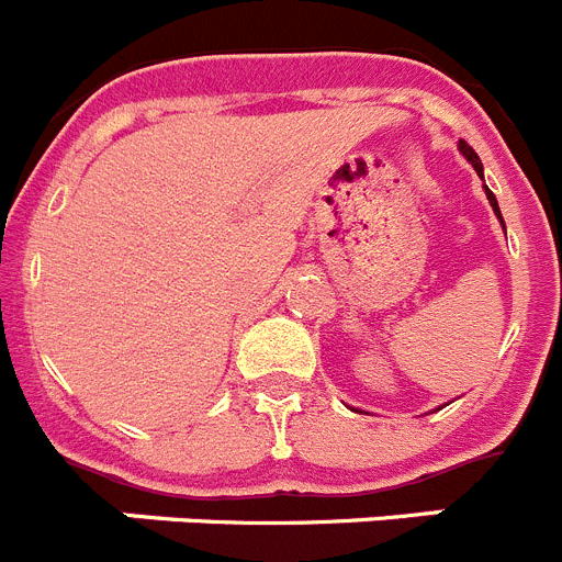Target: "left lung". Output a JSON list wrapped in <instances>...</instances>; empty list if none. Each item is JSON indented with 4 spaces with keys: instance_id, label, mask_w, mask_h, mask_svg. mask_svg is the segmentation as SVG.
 Returning <instances> with one entry per match:
<instances>
[{
    "instance_id": "1",
    "label": "left lung",
    "mask_w": 562,
    "mask_h": 562,
    "mask_svg": "<svg viewBox=\"0 0 562 562\" xmlns=\"http://www.w3.org/2000/svg\"><path fill=\"white\" fill-rule=\"evenodd\" d=\"M459 148H461V154H464L467 160L473 162V168H475V171H479V177H481V171H484V168H481V160H479V154H475V151H473V148L467 146V143H464V140H459ZM486 200H490V205H493V211H495V213H498V220H501V211H498V200H495V193H493V191H490V188H486ZM501 225H504V220H501Z\"/></svg>"
}]
</instances>
